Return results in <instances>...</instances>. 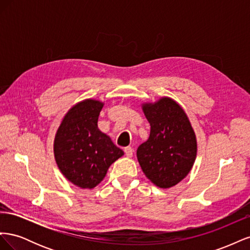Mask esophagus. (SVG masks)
<instances>
[{
	"label": "esophagus",
	"mask_w": 250,
	"mask_h": 250,
	"mask_svg": "<svg viewBox=\"0 0 250 250\" xmlns=\"http://www.w3.org/2000/svg\"><path fill=\"white\" fill-rule=\"evenodd\" d=\"M124 152H125V155L127 157H131L132 154H133V149L131 147H125L124 148Z\"/></svg>",
	"instance_id": "obj_1"
}]
</instances>
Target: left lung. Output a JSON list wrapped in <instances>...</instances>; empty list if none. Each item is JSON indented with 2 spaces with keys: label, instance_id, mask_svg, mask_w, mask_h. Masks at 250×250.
Segmentation results:
<instances>
[{
  "label": "left lung",
  "instance_id": "left-lung-1",
  "mask_svg": "<svg viewBox=\"0 0 250 250\" xmlns=\"http://www.w3.org/2000/svg\"><path fill=\"white\" fill-rule=\"evenodd\" d=\"M142 108L150 123V135L137 150L138 161L148 179L169 188L193 167L197 154L195 132L185 110L171 98L145 103Z\"/></svg>",
  "mask_w": 250,
  "mask_h": 250
}]
</instances>
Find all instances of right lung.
I'll return each mask as SVG.
<instances>
[{"instance_id": "1", "label": "right lung", "mask_w": 250, "mask_h": 250, "mask_svg": "<svg viewBox=\"0 0 250 250\" xmlns=\"http://www.w3.org/2000/svg\"><path fill=\"white\" fill-rule=\"evenodd\" d=\"M103 103L86 99L66 112L54 140V156L64 177L81 188L99 185L112 163L124 154L98 128Z\"/></svg>"}]
</instances>
